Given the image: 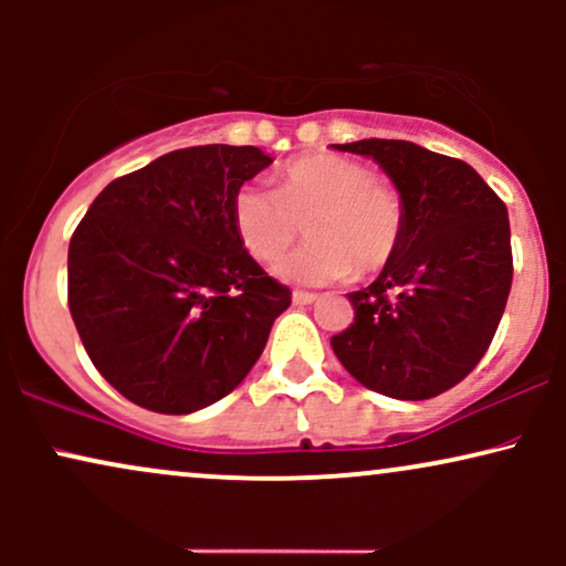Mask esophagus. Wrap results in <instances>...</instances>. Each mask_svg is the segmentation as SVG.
I'll list each match as a JSON object with an SVG mask.
<instances>
[{"instance_id": "34e87169", "label": "esophagus", "mask_w": 566, "mask_h": 566, "mask_svg": "<svg viewBox=\"0 0 566 566\" xmlns=\"http://www.w3.org/2000/svg\"><path fill=\"white\" fill-rule=\"evenodd\" d=\"M292 301H295L297 305H311L319 301V295H314V292H303V290H295L292 292Z\"/></svg>"}]
</instances>
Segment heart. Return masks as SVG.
Wrapping results in <instances>:
<instances>
[{"mask_svg": "<svg viewBox=\"0 0 566 566\" xmlns=\"http://www.w3.org/2000/svg\"><path fill=\"white\" fill-rule=\"evenodd\" d=\"M239 242L258 263L282 258L303 226L311 244L284 258L274 274L297 284L375 276L405 239V201L356 159L314 154L282 170L276 191L247 184L231 199Z\"/></svg>", "mask_w": 566, "mask_h": 566, "instance_id": "1", "label": "heart"}]
</instances>
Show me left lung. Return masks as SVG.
<instances>
[{
	"label": "left lung",
	"mask_w": 566,
	"mask_h": 566,
	"mask_svg": "<svg viewBox=\"0 0 566 566\" xmlns=\"http://www.w3.org/2000/svg\"><path fill=\"white\" fill-rule=\"evenodd\" d=\"M375 159L405 201V239L380 276L350 292L354 324L333 335L369 391L423 401L458 386L490 348L511 292L503 199L465 161L409 140L335 143Z\"/></svg>",
	"instance_id": "left-lung-1"
}]
</instances>
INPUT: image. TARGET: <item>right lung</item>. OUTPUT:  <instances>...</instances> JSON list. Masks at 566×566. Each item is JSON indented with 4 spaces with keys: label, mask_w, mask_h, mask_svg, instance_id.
Listing matches in <instances>:
<instances>
[{
    "label": "right lung",
    "mask_w": 566,
    "mask_h": 566,
    "mask_svg": "<svg viewBox=\"0 0 566 566\" xmlns=\"http://www.w3.org/2000/svg\"><path fill=\"white\" fill-rule=\"evenodd\" d=\"M255 146H193L97 193L69 244L82 346L125 399L161 415L216 405L247 378L292 292L252 261L231 199L271 165Z\"/></svg>",
    "instance_id": "right-lung-1"
}]
</instances>
